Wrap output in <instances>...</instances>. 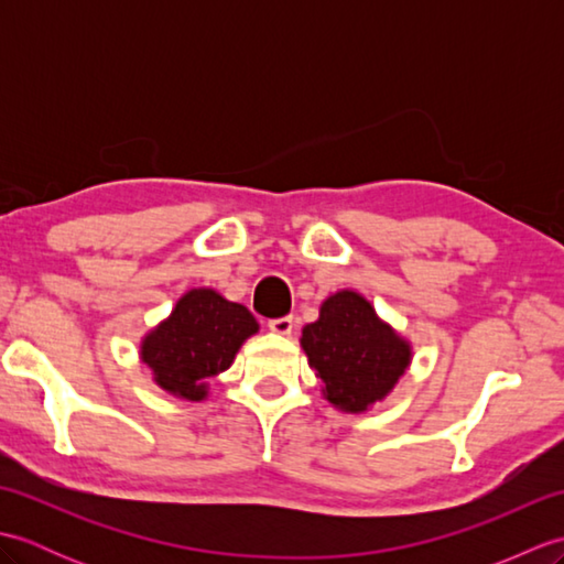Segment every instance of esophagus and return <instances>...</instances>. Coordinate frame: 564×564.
Here are the masks:
<instances>
[{"label": "esophagus", "mask_w": 564, "mask_h": 564, "mask_svg": "<svg viewBox=\"0 0 564 564\" xmlns=\"http://www.w3.org/2000/svg\"><path fill=\"white\" fill-rule=\"evenodd\" d=\"M269 329L273 334H281V337H289V334L293 332V317L291 315H283V317L269 319Z\"/></svg>", "instance_id": "34e87169"}]
</instances>
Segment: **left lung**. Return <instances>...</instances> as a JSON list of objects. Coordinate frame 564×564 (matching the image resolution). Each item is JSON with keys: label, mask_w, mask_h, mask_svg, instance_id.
I'll return each mask as SVG.
<instances>
[{"label": "left lung", "mask_w": 564, "mask_h": 564, "mask_svg": "<svg viewBox=\"0 0 564 564\" xmlns=\"http://www.w3.org/2000/svg\"><path fill=\"white\" fill-rule=\"evenodd\" d=\"M301 344L325 386L322 394L337 410L354 414L386 398L412 361L410 344L354 291L329 295L319 319L303 329Z\"/></svg>", "instance_id": "8db88e82"}]
</instances>
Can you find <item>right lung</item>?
<instances>
[{"label":"right lung","mask_w":564,"mask_h":564,"mask_svg":"<svg viewBox=\"0 0 564 564\" xmlns=\"http://www.w3.org/2000/svg\"><path fill=\"white\" fill-rule=\"evenodd\" d=\"M257 332V319L245 305L210 289H194L148 334L140 356L160 388L198 402L208 394V380L230 368L239 346Z\"/></svg>","instance_id":"add662e5"}]
</instances>
